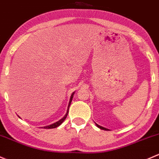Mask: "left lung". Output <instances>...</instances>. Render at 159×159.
I'll use <instances>...</instances> for the list:
<instances>
[{"label":"left lung","mask_w":159,"mask_h":159,"mask_svg":"<svg viewBox=\"0 0 159 159\" xmlns=\"http://www.w3.org/2000/svg\"><path fill=\"white\" fill-rule=\"evenodd\" d=\"M95 124H96V126L98 127V128H99L100 129H102V130H106V131H110L109 130V129H106V128H105V127H102V126H101V125H98L97 123H96V122H95Z\"/></svg>","instance_id":"1"}]
</instances>
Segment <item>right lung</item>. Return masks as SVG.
<instances>
[{"label": "right lung", "instance_id": "right-lung-1", "mask_svg": "<svg viewBox=\"0 0 159 159\" xmlns=\"http://www.w3.org/2000/svg\"><path fill=\"white\" fill-rule=\"evenodd\" d=\"M75 92H73V93H72L71 96H70V102H69V105H68V108H67V111H66V115H65L64 116H63V118H62L61 119H60L59 121H57V122H54V123L51 124V125H47V126H43V129H54V128H57V127H58L59 125H61L62 123L63 122V121L66 119V116H67L68 115V112H69V108H70V104H71V102H72V99H73V95H74ZM19 118H20V116H18Z\"/></svg>", "mask_w": 159, "mask_h": 159}]
</instances>
